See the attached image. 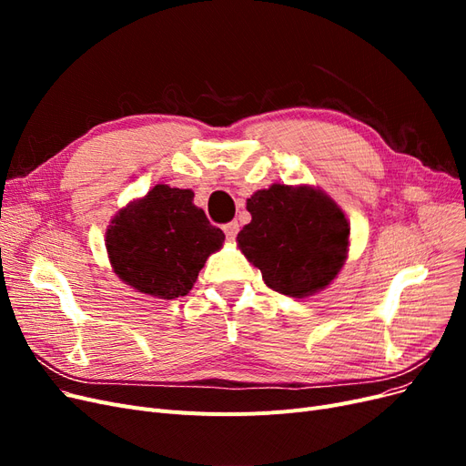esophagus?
Segmentation results:
<instances>
[{
    "label": "esophagus",
    "mask_w": 466,
    "mask_h": 466,
    "mask_svg": "<svg viewBox=\"0 0 466 466\" xmlns=\"http://www.w3.org/2000/svg\"><path fill=\"white\" fill-rule=\"evenodd\" d=\"M223 231H225V235H228V238H235L237 233H238V223H237V221L225 223V225H223Z\"/></svg>",
    "instance_id": "obj_1"
}]
</instances>
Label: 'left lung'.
<instances>
[{"instance_id":"obj_1","label":"left lung","mask_w":466,"mask_h":466,"mask_svg":"<svg viewBox=\"0 0 466 466\" xmlns=\"http://www.w3.org/2000/svg\"><path fill=\"white\" fill-rule=\"evenodd\" d=\"M250 223L237 235L264 284L289 298H307L340 272L350 228L344 211L311 187L272 185L247 200Z\"/></svg>"}]
</instances>
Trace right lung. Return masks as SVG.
Returning <instances> with one entry per match:
<instances>
[{
    "instance_id": "add662e5",
    "label": "right lung",
    "mask_w": 466,
    "mask_h": 466,
    "mask_svg": "<svg viewBox=\"0 0 466 466\" xmlns=\"http://www.w3.org/2000/svg\"><path fill=\"white\" fill-rule=\"evenodd\" d=\"M192 200V190L157 185L118 211L106 231V250L120 279L161 299L192 289L225 238Z\"/></svg>"
}]
</instances>
